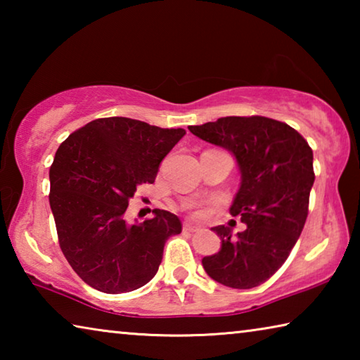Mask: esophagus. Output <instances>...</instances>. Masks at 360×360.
Masks as SVG:
<instances>
[{
  "instance_id": "obj_1",
  "label": "esophagus",
  "mask_w": 360,
  "mask_h": 360,
  "mask_svg": "<svg viewBox=\"0 0 360 360\" xmlns=\"http://www.w3.org/2000/svg\"><path fill=\"white\" fill-rule=\"evenodd\" d=\"M184 230L186 231H198L197 225H193L192 222H184Z\"/></svg>"
}]
</instances>
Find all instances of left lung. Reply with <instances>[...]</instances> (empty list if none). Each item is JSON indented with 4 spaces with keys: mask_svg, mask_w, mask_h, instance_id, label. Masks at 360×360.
Instances as JSON below:
<instances>
[{
    "mask_svg": "<svg viewBox=\"0 0 360 360\" xmlns=\"http://www.w3.org/2000/svg\"><path fill=\"white\" fill-rule=\"evenodd\" d=\"M188 130L229 149L241 172L230 214L240 217L246 230L233 236L225 225L212 227L222 246L203 257L205 271L229 288H257L288 260L307 222L313 149L290 125L264 115H231Z\"/></svg>",
    "mask_w": 360,
    "mask_h": 360,
    "instance_id": "left-lung-1",
    "label": "left lung"
}]
</instances>
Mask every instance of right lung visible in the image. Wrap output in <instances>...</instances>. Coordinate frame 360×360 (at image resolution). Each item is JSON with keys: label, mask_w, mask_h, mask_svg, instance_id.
I'll list each match as a JSON object with an SVG mask.
<instances>
[{"label": "right lung", "mask_w": 360, "mask_h": 360, "mask_svg": "<svg viewBox=\"0 0 360 360\" xmlns=\"http://www.w3.org/2000/svg\"><path fill=\"white\" fill-rule=\"evenodd\" d=\"M182 129L105 117L89 122L60 144L51 165L49 203L58 245L85 284L105 294L143 288L155 276L179 217L165 210L143 224L124 219L136 187L155 181L160 162Z\"/></svg>", "instance_id": "1"}]
</instances>
